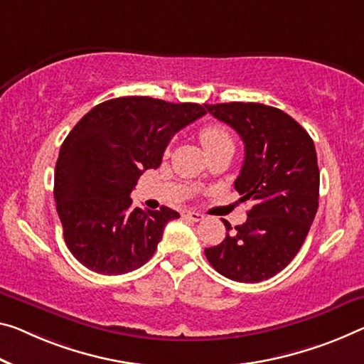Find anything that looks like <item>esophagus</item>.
Here are the masks:
<instances>
[{
	"label": "esophagus",
	"mask_w": 364,
	"mask_h": 364,
	"mask_svg": "<svg viewBox=\"0 0 364 364\" xmlns=\"http://www.w3.org/2000/svg\"><path fill=\"white\" fill-rule=\"evenodd\" d=\"M183 216L188 218V220H192V221H201L205 218L203 215L198 213V211H193V210L186 211V213H183Z\"/></svg>",
	"instance_id": "esophagus-1"
}]
</instances>
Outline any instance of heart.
Segmentation results:
<instances>
[{"label": "heart", "instance_id": "obj_1", "mask_svg": "<svg viewBox=\"0 0 364 364\" xmlns=\"http://www.w3.org/2000/svg\"><path fill=\"white\" fill-rule=\"evenodd\" d=\"M200 139L206 151H213L223 144L232 143V138L225 127L220 124H208L200 130Z\"/></svg>", "mask_w": 364, "mask_h": 364}]
</instances>
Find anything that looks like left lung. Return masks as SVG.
<instances>
[{"mask_svg":"<svg viewBox=\"0 0 364 364\" xmlns=\"http://www.w3.org/2000/svg\"><path fill=\"white\" fill-rule=\"evenodd\" d=\"M215 119L244 141V164L234 182L240 201H252L247 221L205 249L211 267L240 283L282 272L309 232L318 206V166L312 138L283 110L255 102L206 104Z\"/></svg>","mask_w":364,"mask_h":364,"instance_id":"8db88e82","label":"left lung"}]
</instances>
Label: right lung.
Here are the masks:
<instances>
[{
    "instance_id": "right-lung-1",
    "label": "right lung",
    "mask_w": 364,
    "mask_h": 364,
    "mask_svg": "<svg viewBox=\"0 0 364 364\" xmlns=\"http://www.w3.org/2000/svg\"><path fill=\"white\" fill-rule=\"evenodd\" d=\"M206 114V104L146 96L105 100L65 138L53 197L66 247L100 275H122L154 255L164 226L181 215L132 208L139 176L161 166L171 138Z\"/></svg>"
}]
</instances>
